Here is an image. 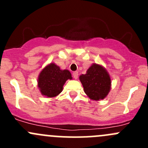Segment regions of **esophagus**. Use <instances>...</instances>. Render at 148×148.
I'll return each instance as SVG.
<instances>
[{"label": "esophagus", "instance_id": "1", "mask_svg": "<svg viewBox=\"0 0 148 148\" xmlns=\"http://www.w3.org/2000/svg\"><path fill=\"white\" fill-rule=\"evenodd\" d=\"M72 75H73V77H74L75 79H77L78 78V72H77V71H74V72H73Z\"/></svg>", "mask_w": 148, "mask_h": 148}]
</instances>
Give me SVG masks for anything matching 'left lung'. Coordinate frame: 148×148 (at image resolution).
Returning a JSON list of instances; mask_svg holds the SVG:
<instances>
[{"label":"left lung","instance_id":"obj_1","mask_svg":"<svg viewBox=\"0 0 148 148\" xmlns=\"http://www.w3.org/2000/svg\"><path fill=\"white\" fill-rule=\"evenodd\" d=\"M79 79L86 95L93 100L104 99L111 88V79L107 70L97 64L91 66Z\"/></svg>","mask_w":148,"mask_h":148}]
</instances>
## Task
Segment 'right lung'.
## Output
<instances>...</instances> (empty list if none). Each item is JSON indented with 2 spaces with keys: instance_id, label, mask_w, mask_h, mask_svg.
<instances>
[{
  "instance_id": "1",
  "label": "right lung",
  "mask_w": 148,
  "mask_h": 148,
  "mask_svg": "<svg viewBox=\"0 0 148 148\" xmlns=\"http://www.w3.org/2000/svg\"><path fill=\"white\" fill-rule=\"evenodd\" d=\"M68 70H61L59 66L51 63L41 71L38 79V86L42 95L53 97L62 92L67 79H71Z\"/></svg>"
}]
</instances>
